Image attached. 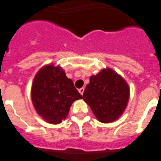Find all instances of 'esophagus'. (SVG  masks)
Listing matches in <instances>:
<instances>
[{
  "mask_svg": "<svg viewBox=\"0 0 161 161\" xmlns=\"http://www.w3.org/2000/svg\"><path fill=\"white\" fill-rule=\"evenodd\" d=\"M79 93H80V94L81 95H83V93H84V91H85V89H84V88H81V89H80L79 90Z\"/></svg>",
  "mask_w": 161,
  "mask_h": 161,
  "instance_id": "1",
  "label": "esophagus"
}]
</instances>
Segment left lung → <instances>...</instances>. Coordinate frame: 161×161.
<instances>
[{"instance_id": "obj_1", "label": "left lung", "mask_w": 161, "mask_h": 161, "mask_svg": "<svg viewBox=\"0 0 161 161\" xmlns=\"http://www.w3.org/2000/svg\"><path fill=\"white\" fill-rule=\"evenodd\" d=\"M130 87L124 78L109 68L92 75L83 94L99 122L109 123L123 114L128 104Z\"/></svg>"}]
</instances>
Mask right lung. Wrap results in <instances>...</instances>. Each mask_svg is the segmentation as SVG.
I'll return each mask as SVG.
<instances>
[{
  "instance_id": "right-lung-1",
  "label": "right lung",
  "mask_w": 161,
  "mask_h": 161,
  "mask_svg": "<svg viewBox=\"0 0 161 161\" xmlns=\"http://www.w3.org/2000/svg\"><path fill=\"white\" fill-rule=\"evenodd\" d=\"M31 95L37 114L51 124L62 123L72 104L82 99L64 70L54 64L44 65L38 70L31 85Z\"/></svg>"
}]
</instances>
